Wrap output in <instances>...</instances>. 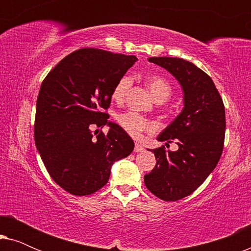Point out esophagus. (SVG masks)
Segmentation results:
<instances>
[{"label": "esophagus", "instance_id": "obj_1", "mask_svg": "<svg viewBox=\"0 0 251 251\" xmlns=\"http://www.w3.org/2000/svg\"><path fill=\"white\" fill-rule=\"evenodd\" d=\"M144 150H145V149H144L143 145H140V144H138V143L135 144V152H137V153L143 152Z\"/></svg>", "mask_w": 251, "mask_h": 251}]
</instances>
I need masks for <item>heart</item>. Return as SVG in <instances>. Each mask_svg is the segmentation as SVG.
<instances>
[{"instance_id": "1", "label": "heart", "mask_w": 251, "mask_h": 251, "mask_svg": "<svg viewBox=\"0 0 251 251\" xmlns=\"http://www.w3.org/2000/svg\"><path fill=\"white\" fill-rule=\"evenodd\" d=\"M132 81L129 76L122 77L115 85L113 90L112 97L114 100L121 102L125 100L128 94ZM147 87H149L151 94L156 101H166L171 96V84L164 77L152 76L147 80ZM118 122L121 128L133 138H139L144 131H152L155 129V125L149 120L144 119L143 116L137 114L135 112H128L125 114L118 116Z\"/></svg>"}]
</instances>
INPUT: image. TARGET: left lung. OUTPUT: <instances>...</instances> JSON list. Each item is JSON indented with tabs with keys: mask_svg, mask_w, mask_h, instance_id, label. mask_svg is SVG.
<instances>
[{
	"mask_svg": "<svg viewBox=\"0 0 251 251\" xmlns=\"http://www.w3.org/2000/svg\"><path fill=\"white\" fill-rule=\"evenodd\" d=\"M180 84L184 107L160 133L159 142L176 140L178 150H153L156 164L144 176L146 187L164 201L193 193L217 166L225 138V108L214 82L203 71L181 58L151 57Z\"/></svg>",
	"mask_w": 251,
	"mask_h": 251,
	"instance_id": "obj_1",
	"label": "left lung"
}]
</instances>
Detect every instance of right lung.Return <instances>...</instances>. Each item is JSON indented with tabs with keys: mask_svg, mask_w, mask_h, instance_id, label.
<instances>
[{
	"mask_svg": "<svg viewBox=\"0 0 251 251\" xmlns=\"http://www.w3.org/2000/svg\"><path fill=\"white\" fill-rule=\"evenodd\" d=\"M136 56L94 48L74 51L49 72L36 101L34 137L51 178L73 195H89L106 185L113 163L135 144L102 112L115 85ZM110 126L107 135L93 130ZM97 131V130H96Z\"/></svg>",
	"mask_w": 251,
	"mask_h": 251,
	"instance_id": "1",
	"label": "right lung"
}]
</instances>
